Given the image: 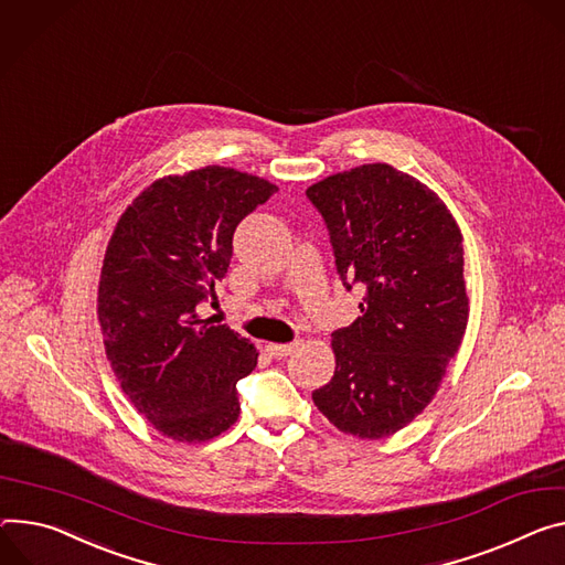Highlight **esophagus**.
<instances>
[{
    "instance_id": "1",
    "label": "esophagus",
    "mask_w": 565,
    "mask_h": 565,
    "mask_svg": "<svg viewBox=\"0 0 565 565\" xmlns=\"http://www.w3.org/2000/svg\"><path fill=\"white\" fill-rule=\"evenodd\" d=\"M266 349H268V353H270V355H275V358H286V355H290V353L297 349V342H288V344L268 342V344H266Z\"/></svg>"
}]
</instances>
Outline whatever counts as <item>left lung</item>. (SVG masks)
Returning <instances> with one entry per match:
<instances>
[{"label":"left lung","instance_id":"obj_1","mask_svg":"<svg viewBox=\"0 0 565 565\" xmlns=\"http://www.w3.org/2000/svg\"><path fill=\"white\" fill-rule=\"evenodd\" d=\"M322 214L342 284L365 288L361 316L333 333V379L313 392L342 433L383 439L439 390L469 322L461 232L441 198L390 164L306 189Z\"/></svg>","mask_w":565,"mask_h":565}]
</instances>
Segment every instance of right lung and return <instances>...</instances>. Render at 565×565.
<instances>
[{"mask_svg": "<svg viewBox=\"0 0 565 565\" xmlns=\"http://www.w3.org/2000/svg\"><path fill=\"white\" fill-rule=\"evenodd\" d=\"M277 191L227 167L167 175L121 214L98 281L110 367L148 424L175 441H210L241 413L236 383L256 349L198 318L232 259L236 225Z\"/></svg>", "mask_w": 565, "mask_h": 565, "instance_id": "obj_1", "label": "right lung"}]
</instances>
